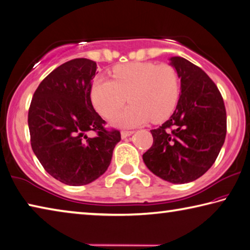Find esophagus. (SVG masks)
Listing matches in <instances>:
<instances>
[{
    "mask_svg": "<svg viewBox=\"0 0 250 250\" xmlns=\"http://www.w3.org/2000/svg\"><path fill=\"white\" fill-rule=\"evenodd\" d=\"M133 133H134L133 131H122V132H121V138L122 139H125V138L130 137V135H132Z\"/></svg>",
    "mask_w": 250,
    "mask_h": 250,
    "instance_id": "esophagus-1",
    "label": "esophagus"
}]
</instances>
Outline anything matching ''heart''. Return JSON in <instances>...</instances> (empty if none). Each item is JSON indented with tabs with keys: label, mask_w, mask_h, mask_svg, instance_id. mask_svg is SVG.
Instances as JSON below:
<instances>
[{
	"label": "heart",
	"mask_w": 250,
	"mask_h": 250,
	"mask_svg": "<svg viewBox=\"0 0 250 250\" xmlns=\"http://www.w3.org/2000/svg\"><path fill=\"white\" fill-rule=\"evenodd\" d=\"M113 80L96 77L91 84V101L104 118H112L126 100L128 108L113 119L122 128H133L170 117L180 99V79L171 65L129 62L116 66Z\"/></svg>",
	"instance_id": "obj_1"
}]
</instances>
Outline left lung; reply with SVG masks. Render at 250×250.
Returning <instances> with one entry per match:
<instances>
[{"instance_id":"8db88e82","label":"left lung","mask_w":250,"mask_h":250,"mask_svg":"<svg viewBox=\"0 0 250 250\" xmlns=\"http://www.w3.org/2000/svg\"><path fill=\"white\" fill-rule=\"evenodd\" d=\"M168 61L181 79L180 99L170 119L151 130L153 145L142 158L160 179L184 184L214 164L225 141L226 110L216 84L200 67L180 56Z\"/></svg>"}]
</instances>
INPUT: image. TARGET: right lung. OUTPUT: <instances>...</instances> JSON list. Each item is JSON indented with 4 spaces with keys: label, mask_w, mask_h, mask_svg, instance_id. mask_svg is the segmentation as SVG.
I'll return each mask as SVG.
<instances>
[{
    "label": "right lung",
    "mask_w": 250,
    "mask_h": 250,
    "mask_svg": "<svg viewBox=\"0 0 250 250\" xmlns=\"http://www.w3.org/2000/svg\"><path fill=\"white\" fill-rule=\"evenodd\" d=\"M95 62L76 58L54 69L34 92L28 110L33 152L55 179L73 186L89 184L107 171L121 140L118 130L107 131L92 107ZM95 130L97 137L88 138Z\"/></svg>",
    "instance_id": "obj_1"
}]
</instances>
